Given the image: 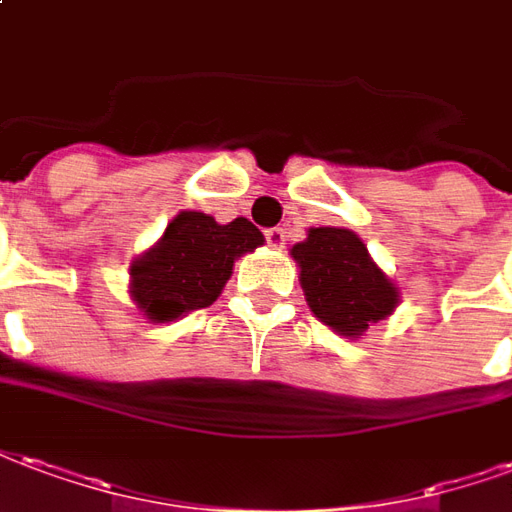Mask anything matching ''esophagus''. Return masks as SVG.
Segmentation results:
<instances>
[{
    "label": "esophagus",
    "instance_id": "obj_1",
    "mask_svg": "<svg viewBox=\"0 0 512 512\" xmlns=\"http://www.w3.org/2000/svg\"><path fill=\"white\" fill-rule=\"evenodd\" d=\"M264 240H267V245H272V248H283V245H286V229H281V226L267 229L264 231Z\"/></svg>",
    "mask_w": 512,
    "mask_h": 512
}]
</instances>
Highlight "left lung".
Listing matches in <instances>:
<instances>
[{"mask_svg":"<svg viewBox=\"0 0 512 512\" xmlns=\"http://www.w3.org/2000/svg\"><path fill=\"white\" fill-rule=\"evenodd\" d=\"M292 256L300 264V283L311 311L335 333L357 338L368 324L393 313L398 292L354 231L311 229L308 240L294 245Z\"/></svg>","mask_w":512,"mask_h":512,"instance_id":"obj_1","label":"left lung"}]
</instances>
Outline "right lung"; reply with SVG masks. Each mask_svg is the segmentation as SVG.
<instances>
[{
  "mask_svg": "<svg viewBox=\"0 0 512 512\" xmlns=\"http://www.w3.org/2000/svg\"><path fill=\"white\" fill-rule=\"evenodd\" d=\"M264 237L248 218L220 226L204 212H179L163 240L130 267V294L152 322H174L218 300L234 259Z\"/></svg>",
  "mask_w": 512,
  "mask_h": 512,
  "instance_id": "1",
  "label": "right lung"
}]
</instances>
